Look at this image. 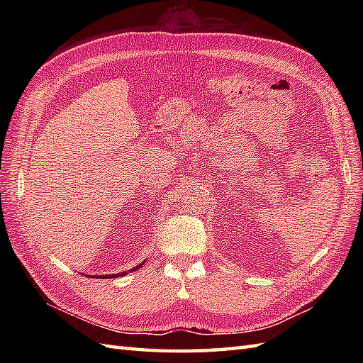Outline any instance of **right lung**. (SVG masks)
<instances>
[{
  "instance_id": "right-lung-1",
  "label": "right lung",
  "mask_w": 363,
  "mask_h": 363,
  "mask_svg": "<svg viewBox=\"0 0 363 363\" xmlns=\"http://www.w3.org/2000/svg\"><path fill=\"white\" fill-rule=\"evenodd\" d=\"M142 265H143V264H140L138 267H135L134 269H138V268H140ZM125 274H126V272H125V273H118V274H111V276H106V277H109V279H111V277H113V276H115V277H120V276H125ZM94 277H96V276H94Z\"/></svg>"
}]
</instances>
